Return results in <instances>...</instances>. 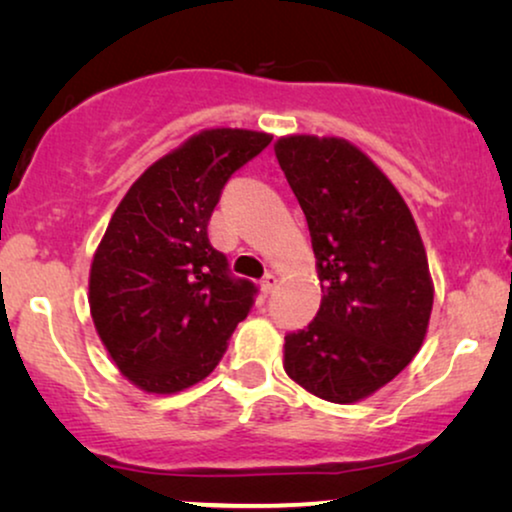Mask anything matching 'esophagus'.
<instances>
[{"label":"esophagus","mask_w":512,"mask_h":512,"mask_svg":"<svg viewBox=\"0 0 512 512\" xmlns=\"http://www.w3.org/2000/svg\"><path fill=\"white\" fill-rule=\"evenodd\" d=\"M277 282H279V279H277L275 272H268V275H265V277H263V282H261V289H263V293H272V291H275Z\"/></svg>","instance_id":"esophagus-1"}]
</instances>
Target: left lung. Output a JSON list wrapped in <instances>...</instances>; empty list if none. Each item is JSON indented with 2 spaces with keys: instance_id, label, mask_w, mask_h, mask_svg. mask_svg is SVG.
Segmentation results:
<instances>
[{
  "instance_id": "8db88e82",
  "label": "left lung",
  "mask_w": 512,
  "mask_h": 512,
  "mask_svg": "<svg viewBox=\"0 0 512 512\" xmlns=\"http://www.w3.org/2000/svg\"><path fill=\"white\" fill-rule=\"evenodd\" d=\"M275 156L310 228L321 282L312 324L284 338V370L331 403L394 380L422 347L429 261L408 205L380 167L340 137H279Z\"/></svg>"
}]
</instances>
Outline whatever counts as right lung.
I'll return each mask as SVG.
<instances>
[{
    "instance_id": "1",
    "label": "right lung",
    "mask_w": 512,
    "mask_h": 512,
    "mask_svg": "<svg viewBox=\"0 0 512 512\" xmlns=\"http://www.w3.org/2000/svg\"><path fill=\"white\" fill-rule=\"evenodd\" d=\"M268 132L209 128L125 193L93 256L88 303L116 368L146 394H177L219 366L256 286L230 275L207 226L230 174Z\"/></svg>"
}]
</instances>
